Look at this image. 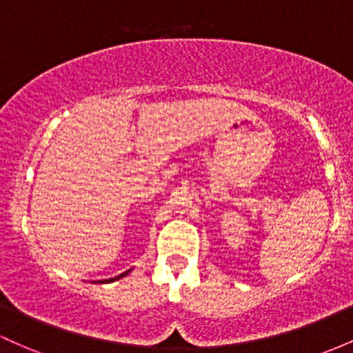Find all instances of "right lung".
Instances as JSON below:
<instances>
[{"label":"right lung","mask_w":353,"mask_h":353,"mask_svg":"<svg viewBox=\"0 0 353 353\" xmlns=\"http://www.w3.org/2000/svg\"><path fill=\"white\" fill-rule=\"evenodd\" d=\"M130 270H127L125 273H122V274H119V276H115V278H110V280H99V281H94V283H110V281H115V280H120V278L122 276H125L127 273H129Z\"/></svg>","instance_id":"obj_1"}]
</instances>
